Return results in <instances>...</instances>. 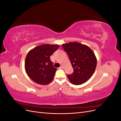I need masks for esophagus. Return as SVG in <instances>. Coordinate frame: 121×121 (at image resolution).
Here are the masks:
<instances>
[{"instance_id":"obj_1","label":"esophagus","mask_w":121,"mask_h":121,"mask_svg":"<svg viewBox=\"0 0 121 121\" xmlns=\"http://www.w3.org/2000/svg\"><path fill=\"white\" fill-rule=\"evenodd\" d=\"M59 69H63V66H60Z\"/></svg>"}]
</instances>
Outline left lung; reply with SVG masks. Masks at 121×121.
Masks as SVG:
<instances>
[{"label":"left lung","instance_id":"8db88e82","mask_svg":"<svg viewBox=\"0 0 121 121\" xmlns=\"http://www.w3.org/2000/svg\"><path fill=\"white\" fill-rule=\"evenodd\" d=\"M63 47L69 57L74 72L68 75L72 84L80 85L92 76L97 65V59L93 51L87 45L78 42L63 44Z\"/></svg>","mask_w":121,"mask_h":121}]
</instances>
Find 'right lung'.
Listing matches in <instances>:
<instances>
[{"mask_svg":"<svg viewBox=\"0 0 121 121\" xmlns=\"http://www.w3.org/2000/svg\"><path fill=\"white\" fill-rule=\"evenodd\" d=\"M58 48L57 44H42L28 53L25 63V71L34 82L46 85L52 82L57 69L53 67L50 56Z\"/></svg>","mask_w":121,"mask_h":121,"instance_id":"right-lung-1","label":"right lung"}]
</instances>
